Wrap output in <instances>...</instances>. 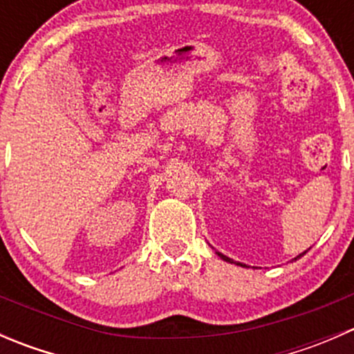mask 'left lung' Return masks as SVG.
<instances>
[{"mask_svg": "<svg viewBox=\"0 0 354 354\" xmlns=\"http://www.w3.org/2000/svg\"><path fill=\"white\" fill-rule=\"evenodd\" d=\"M216 253H217V255H219V257H221V259H223V260H226V262H230V263H236V266H241V267H246V266H245V263H240V262H234V260H231V259H230V257L223 255V253H219V252H216ZM305 253H306V252L299 253V255H298V257H296V259H299V257H301V255H305ZM296 259H295V260H296Z\"/></svg>", "mask_w": 354, "mask_h": 354, "instance_id": "obj_1", "label": "left lung"}]
</instances>
